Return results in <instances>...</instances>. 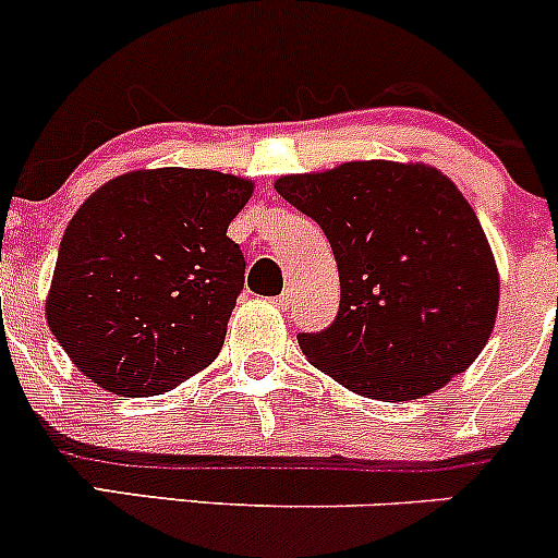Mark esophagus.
<instances>
[{"label": "esophagus", "instance_id": "34e87169", "mask_svg": "<svg viewBox=\"0 0 558 558\" xmlns=\"http://www.w3.org/2000/svg\"><path fill=\"white\" fill-rule=\"evenodd\" d=\"M275 305H278V307H286V305H289V302H291V291H283V294H280V296H275Z\"/></svg>", "mask_w": 558, "mask_h": 558}]
</instances>
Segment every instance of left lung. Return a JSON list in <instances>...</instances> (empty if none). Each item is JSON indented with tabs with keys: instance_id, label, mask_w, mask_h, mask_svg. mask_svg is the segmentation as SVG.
<instances>
[{
	"instance_id": "obj_1",
	"label": "left lung",
	"mask_w": 558,
	"mask_h": 558,
	"mask_svg": "<svg viewBox=\"0 0 558 558\" xmlns=\"http://www.w3.org/2000/svg\"><path fill=\"white\" fill-rule=\"evenodd\" d=\"M275 189L335 253L340 313L300 335L311 364L348 391L408 402L464 373L494 331L499 269L456 183L421 161H345Z\"/></svg>"
}]
</instances>
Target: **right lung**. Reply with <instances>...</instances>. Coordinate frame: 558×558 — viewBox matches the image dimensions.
<instances>
[{
	"label": "right lung",
	"mask_w": 558,
	"mask_h": 558,
	"mask_svg": "<svg viewBox=\"0 0 558 558\" xmlns=\"http://www.w3.org/2000/svg\"><path fill=\"white\" fill-rule=\"evenodd\" d=\"M251 194L238 174L159 167L118 174L77 207L45 318L88 380L154 397L218 356L245 280L227 229Z\"/></svg>",
	"instance_id": "1"
}]
</instances>
